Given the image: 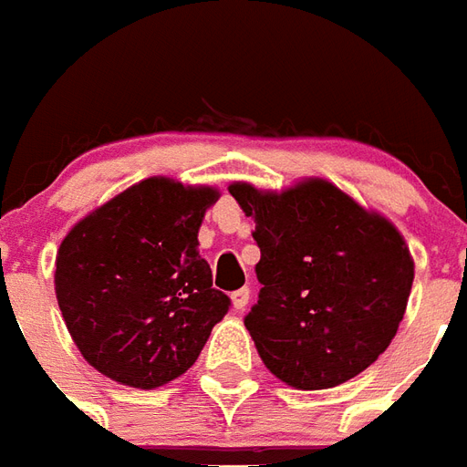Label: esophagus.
<instances>
[{"label": "esophagus", "instance_id": "1", "mask_svg": "<svg viewBox=\"0 0 467 467\" xmlns=\"http://www.w3.org/2000/svg\"><path fill=\"white\" fill-rule=\"evenodd\" d=\"M231 300H234V307H236V310H246L248 303H251V290H248V287H241V290H236V293L231 296Z\"/></svg>", "mask_w": 467, "mask_h": 467}]
</instances>
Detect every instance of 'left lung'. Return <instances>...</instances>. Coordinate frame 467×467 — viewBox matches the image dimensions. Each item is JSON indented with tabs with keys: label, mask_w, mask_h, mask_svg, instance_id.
Segmentation results:
<instances>
[{
	"label": "left lung",
	"mask_w": 467,
	"mask_h": 467,
	"mask_svg": "<svg viewBox=\"0 0 467 467\" xmlns=\"http://www.w3.org/2000/svg\"><path fill=\"white\" fill-rule=\"evenodd\" d=\"M255 219L258 303L244 317L263 364L290 387H337L379 359L404 320L413 261L401 234L329 182L283 194L231 184Z\"/></svg>",
	"instance_id": "left-lung-1"
}]
</instances>
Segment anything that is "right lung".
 <instances>
[{
  "mask_svg": "<svg viewBox=\"0 0 467 467\" xmlns=\"http://www.w3.org/2000/svg\"><path fill=\"white\" fill-rule=\"evenodd\" d=\"M209 187L152 177L78 221L56 255V297L90 367L135 389L196 362L231 297L212 287L199 226Z\"/></svg>",
  "mask_w": 467,
  "mask_h": 467,
  "instance_id": "1",
  "label": "right lung"
}]
</instances>
